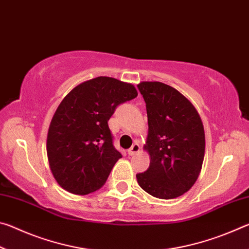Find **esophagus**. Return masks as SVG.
Wrapping results in <instances>:
<instances>
[{
  "mask_svg": "<svg viewBox=\"0 0 249 249\" xmlns=\"http://www.w3.org/2000/svg\"><path fill=\"white\" fill-rule=\"evenodd\" d=\"M140 150H141L140 145H138L137 142H135V144L128 149V155L129 156H134V155H136L137 153H140Z\"/></svg>",
  "mask_w": 249,
  "mask_h": 249,
  "instance_id": "obj_1",
  "label": "esophagus"
}]
</instances>
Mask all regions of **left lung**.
Masks as SVG:
<instances>
[{
	"label": "left lung",
	"instance_id": "left-lung-1",
	"mask_svg": "<svg viewBox=\"0 0 249 249\" xmlns=\"http://www.w3.org/2000/svg\"><path fill=\"white\" fill-rule=\"evenodd\" d=\"M146 102L148 135L144 149L150 165L137 174L142 190L170 200L190 190L199 177L205 151L204 127L190 101L168 84H137Z\"/></svg>",
	"mask_w": 249,
	"mask_h": 249
}]
</instances>
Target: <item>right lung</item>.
Returning a JSON list of instances; mask_svg holds the SVG:
<instances>
[{"mask_svg": "<svg viewBox=\"0 0 249 249\" xmlns=\"http://www.w3.org/2000/svg\"><path fill=\"white\" fill-rule=\"evenodd\" d=\"M137 94L132 83L98 77L78 84L65 96L47 135L49 167L62 189L86 196L105 183L122 158L107 122L117 105Z\"/></svg>", "mask_w": 249, "mask_h": 249, "instance_id": "1", "label": "right lung"}]
</instances>
